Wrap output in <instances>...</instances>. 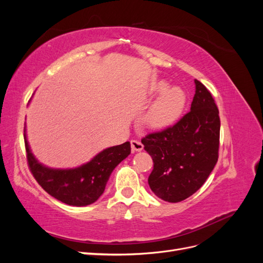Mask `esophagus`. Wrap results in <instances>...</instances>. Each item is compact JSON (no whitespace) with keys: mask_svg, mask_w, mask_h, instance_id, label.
<instances>
[{"mask_svg":"<svg viewBox=\"0 0 263 263\" xmlns=\"http://www.w3.org/2000/svg\"><path fill=\"white\" fill-rule=\"evenodd\" d=\"M130 146H132L133 151H140L144 149V145H142L139 140H132Z\"/></svg>","mask_w":263,"mask_h":263,"instance_id":"esophagus-1","label":"esophagus"}]
</instances>
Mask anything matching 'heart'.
<instances>
[{
    "label": "heart",
    "mask_w": 263,
    "mask_h": 263,
    "mask_svg": "<svg viewBox=\"0 0 263 263\" xmlns=\"http://www.w3.org/2000/svg\"><path fill=\"white\" fill-rule=\"evenodd\" d=\"M165 81L153 84L154 94H161L149 108L146 122L153 129H165L176 124L181 118L186 106V94L179 86L170 87Z\"/></svg>",
    "instance_id": "obj_1"
}]
</instances>
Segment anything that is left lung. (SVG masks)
I'll return each mask as SVG.
<instances>
[{"label":"left lung","instance_id":"obj_1","mask_svg":"<svg viewBox=\"0 0 263 263\" xmlns=\"http://www.w3.org/2000/svg\"><path fill=\"white\" fill-rule=\"evenodd\" d=\"M194 82L190 112L173 126L141 139L154 161L149 186L158 197L170 203L194 194L218 160V108L206 86L197 80Z\"/></svg>","mask_w":263,"mask_h":263}]
</instances>
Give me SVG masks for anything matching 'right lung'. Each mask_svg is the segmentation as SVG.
Masks as SVG:
<instances>
[{"label":"right lung","mask_w":263,"mask_h":263,"mask_svg":"<svg viewBox=\"0 0 263 263\" xmlns=\"http://www.w3.org/2000/svg\"><path fill=\"white\" fill-rule=\"evenodd\" d=\"M26 130V129H25ZM24 130L27 162L33 177L47 193L72 206H86L103 194L110 173L130 154V142L106 148L91 161L74 169H51L31 154Z\"/></svg>","instance_id":"obj_1"}]
</instances>
